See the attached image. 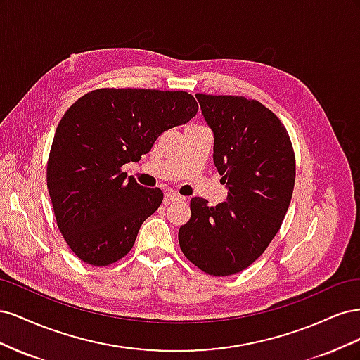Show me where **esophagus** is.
<instances>
[{
  "label": "esophagus",
  "mask_w": 360,
  "mask_h": 360,
  "mask_svg": "<svg viewBox=\"0 0 360 360\" xmlns=\"http://www.w3.org/2000/svg\"><path fill=\"white\" fill-rule=\"evenodd\" d=\"M165 198L168 201H186V198L181 197V195L177 193V192H167L165 193Z\"/></svg>",
  "instance_id": "obj_1"
}]
</instances>
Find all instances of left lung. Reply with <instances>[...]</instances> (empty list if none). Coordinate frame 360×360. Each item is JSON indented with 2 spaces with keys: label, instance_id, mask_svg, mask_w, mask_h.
Instances as JSON below:
<instances>
[{
  "label": "left lung",
  "instance_id": "1",
  "mask_svg": "<svg viewBox=\"0 0 360 360\" xmlns=\"http://www.w3.org/2000/svg\"><path fill=\"white\" fill-rule=\"evenodd\" d=\"M214 136L213 162L226 201L191 200L179 243L191 263L213 276L249 267L279 231L292 197L296 160L287 129L269 108L242 96L197 94Z\"/></svg>",
  "mask_w": 360,
  "mask_h": 360
}]
</instances>
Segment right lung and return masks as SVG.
<instances>
[{
  "mask_svg": "<svg viewBox=\"0 0 360 360\" xmlns=\"http://www.w3.org/2000/svg\"><path fill=\"white\" fill-rule=\"evenodd\" d=\"M197 111L186 91L101 89L63 115L48 160V191L64 240L84 263L112 264L132 249L163 192L126 179L122 167Z\"/></svg>",
  "mask_w": 360,
  "mask_h": 360,
  "instance_id": "1",
  "label": "right lung"
}]
</instances>
